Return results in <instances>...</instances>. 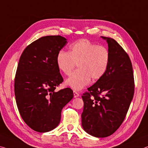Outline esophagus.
<instances>
[{"instance_id": "1", "label": "esophagus", "mask_w": 148, "mask_h": 148, "mask_svg": "<svg viewBox=\"0 0 148 148\" xmlns=\"http://www.w3.org/2000/svg\"><path fill=\"white\" fill-rule=\"evenodd\" d=\"M73 95H74V98H77V97L79 96V94L78 92H77L74 91L73 92Z\"/></svg>"}]
</instances>
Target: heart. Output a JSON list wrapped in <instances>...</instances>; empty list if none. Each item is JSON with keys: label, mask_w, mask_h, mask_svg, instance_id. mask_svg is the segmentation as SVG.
I'll use <instances>...</instances> for the list:
<instances>
[{"label": "heart", "mask_w": 148, "mask_h": 148, "mask_svg": "<svg viewBox=\"0 0 148 148\" xmlns=\"http://www.w3.org/2000/svg\"><path fill=\"white\" fill-rule=\"evenodd\" d=\"M110 63V52L107 48L88 39H81L70 47V51L60 50L56 56L57 66L65 75H69L76 64L78 69L65 81L74 90H81L106 73Z\"/></svg>", "instance_id": "obj_1"}]
</instances>
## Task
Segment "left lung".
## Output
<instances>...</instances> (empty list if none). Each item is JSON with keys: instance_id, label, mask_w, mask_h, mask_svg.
Wrapping results in <instances>:
<instances>
[{"instance_id": "left-lung-1", "label": "left lung", "mask_w": 148, "mask_h": 148, "mask_svg": "<svg viewBox=\"0 0 148 148\" xmlns=\"http://www.w3.org/2000/svg\"><path fill=\"white\" fill-rule=\"evenodd\" d=\"M101 37L108 42L110 65L102 78L82 96V127L88 134L97 138L109 136L119 128L134 92L132 65L129 55L114 39Z\"/></svg>"}]
</instances>
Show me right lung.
Returning a JSON list of instances; mask_svg holds the SVG:
<instances>
[{
	"mask_svg": "<svg viewBox=\"0 0 148 148\" xmlns=\"http://www.w3.org/2000/svg\"><path fill=\"white\" fill-rule=\"evenodd\" d=\"M66 40L60 35L42 37L28 45L19 58L14 81L16 101L24 122L35 131L55 129L63 108L73 97L69 88L55 91L64 81L56 56Z\"/></svg>",
	"mask_w": 148,
	"mask_h": 148,
	"instance_id": "right-lung-1",
	"label": "right lung"
}]
</instances>
